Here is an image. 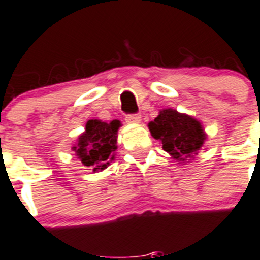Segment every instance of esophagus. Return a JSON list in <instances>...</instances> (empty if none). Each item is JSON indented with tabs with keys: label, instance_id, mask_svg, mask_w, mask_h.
<instances>
[{
	"label": "esophagus",
	"instance_id": "34e87169",
	"mask_svg": "<svg viewBox=\"0 0 260 260\" xmlns=\"http://www.w3.org/2000/svg\"><path fill=\"white\" fill-rule=\"evenodd\" d=\"M125 120H127L128 123H140L141 115H140V114H128V115L125 116Z\"/></svg>",
	"mask_w": 260,
	"mask_h": 260
}]
</instances>
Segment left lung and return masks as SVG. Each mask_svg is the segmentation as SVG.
<instances>
[{"instance_id":"left-lung-1","label":"left lung","mask_w":260,"mask_h":260,"mask_svg":"<svg viewBox=\"0 0 260 260\" xmlns=\"http://www.w3.org/2000/svg\"><path fill=\"white\" fill-rule=\"evenodd\" d=\"M149 128L154 138L161 141L164 151L177 160L192 157L205 140V133L196 119L172 109L160 111L154 122L149 123Z\"/></svg>"}]
</instances>
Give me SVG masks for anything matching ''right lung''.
Instances as JSON below:
<instances>
[{
    "label": "right lung",
    "instance_id": "add662e5",
    "mask_svg": "<svg viewBox=\"0 0 260 260\" xmlns=\"http://www.w3.org/2000/svg\"><path fill=\"white\" fill-rule=\"evenodd\" d=\"M119 120L110 123L91 119L86 124V132L79 136L78 145L73 147L78 159L93 172L103 171L114 159L116 150V132Z\"/></svg>",
    "mask_w": 260,
    "mask_h": 260
}]
</instances>
